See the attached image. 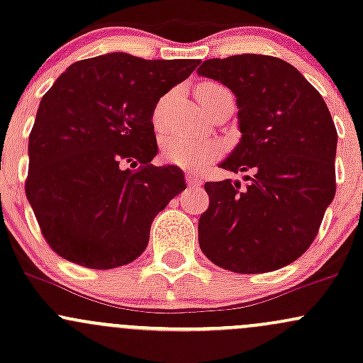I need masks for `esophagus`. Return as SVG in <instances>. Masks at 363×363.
Returning a JSON list of instances; mask_svg holds the SVG:
<instances>
[{
    "label": "esophagus",
    "mask_w": 363,
    "mask_h": 363,
    "mask_svg": "<svg viewBox=\"0 0 363 363\" xmlns=\"http://www.w3.org/2000/svg\"><path fill=\"white\" fill-rule=\"evenodd\" d=\"M186 182H187V186H189V187H199L203 184L201 179H199L198 176H194V174H191V172L186 176Z\"/></svg>",
    "instance_id": "esophagus-1"
}]
</instances>
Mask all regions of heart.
I'll use <instances>...</instances> for the list:
<instances>
[{"label":"heart","mask_w":363,"mask_h":363,"mask_svg":"<svg viewBox=\"0 0 363 363\" xmlns=\"http://www.w3.org/2000/svg\"><path fill=\"white\" fill-rule=\"evenodd\" d=\"M162 152L169 162L186 169H198L218 155L220 145L211 136L172 135L162 141Z\"/></svg>","instance_id":"obj_1"}]
</instances>
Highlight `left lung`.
I'll list each match as a JSON object with an SVG mask.
<instances>
[{
    "label": "left lung",
    "mask_w": 363,
    "mask_h": 363,
    "mask_svg": "<svg viewBox=\"0 0 363 363\" xmlns=\"http://www.w3.org/2000/svg\"><path fill=\"white\" fill-rule=\"evenodd\" d=\"M198 74L235 95L240 140L220 167L247 174L245 186L205 184L210 206L199 216V247L235 273L280 269L309 249L336 193L338 133L326 102L280 57H213Z\"/></svg>",
    "instance_id": "obj_1"
}]
</instances>
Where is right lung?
<instances>
[{
    "mask_svg": "<svg viewBox=\"0 0 363 363\" xmlns=\"http://www.w3.org/2000/svg\"><path fill=\"white\" fill-rule=\"evenodd\" d=\"M198 65L107 52L73 62L45 91L28 136L25 193L54 252L111 269L147 249L153 218L186 189L181 169L152 164L153 111Z\"/></svg>",
    "mask_w": 363,
    "mask_h": 363,
    "instance_id": "add662e5",
    "label": "right lung"
}]
</instances>
